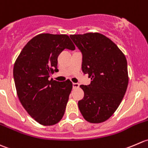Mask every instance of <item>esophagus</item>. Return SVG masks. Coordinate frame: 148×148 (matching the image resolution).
<instances>
[{
	"mask_svg": "<svg viewBox=\"0 0 148 148\" xmlns=\"http://www.w3.org/2000/svg\"><path fill=\"white\" fill-rule=\"evenodd\" d=\"M80 86V84L78 83H73V88H79Z\"/></svg>",
	"mask_w": 148,
	"mask_h": 148,
	"instance_id": "34e87169",
	"label": "esophagus"
}]
</instances>
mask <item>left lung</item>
Returning <instances> with one entry per match:
<instances>
[{
	"label": "left lung",
	"instance_id": "obj_1",
	"mask_svg": "<svg viewBox=\"0 0 148 148\" xmlns=\"http://www.w3.org/2000/svg\"><path fill=\"white\" fill-rule=\"evenodd\" d=\"M82 53V71L92 81L80 86L84 97L78 101L83 118L101 123L112 116L122 102L128 86L125 56L117 46L99 33L71 35Z\"/></svg>",
	"mask_w": 148,
	"mask_h": 148
}]
</instances>
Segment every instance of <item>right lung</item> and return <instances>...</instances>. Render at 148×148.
Masks as SVG:
<instances>
[{"instance_id":"obj_1","label":"right lung","mask_w":148,"mask_h":148,"mask_svg":"<svg viewBox=\"0 0 148 148\" xmlns=\"http://www.w3.org/2000/svg\"><path fill=\"white\" fill-rule=\"evenodd\" d=\"M65 49H75L68 35L41 34L25 45L14 64V78L20 102L42 125H54L61 120L72 90L71 80H49L58 71V55Z\"/></svg>"}]
</instances>
